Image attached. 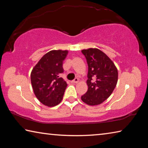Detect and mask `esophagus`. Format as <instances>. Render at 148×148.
Returning a JSON list of instances; mask_svg holds the SVG:
<instances>
[{"instance_id": "1", "label": "esophagus", "mask_w": 148, "mask_h": 148, "mask_svg": "<svg viewBox=\"0 0 148 148\" xmlns=\"http://www.w3.org/2000/svg\"><path fill=\"white\" fill-rule=\"evenodd\" d=\"M79 82V79L77 78V77H76L74 80H72V83H74V84H77V82Z\"/></svg>"}]
</instances>
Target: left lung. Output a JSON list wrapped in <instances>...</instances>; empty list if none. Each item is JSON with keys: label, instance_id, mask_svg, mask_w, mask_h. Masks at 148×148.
Returning a JSON list of instances; mask_svg holds the SVG:
<instances>
[{"label": "left lung", "instance_id": "obj_1", "mask_svg": "<svg viewBox=\"0 0 148 148\" xmlns=\"http://www.w3.org/2000/svg\"><path fill=\"white\" fill-rule=\"evenodd\" d=\"M88 64V89L81 99L90 106L99 105L111 95L118 79V72L113 61L97 48L82 50Z\"/></svg>", "mask_w": 148, "mask_h": 148}]
</instances>
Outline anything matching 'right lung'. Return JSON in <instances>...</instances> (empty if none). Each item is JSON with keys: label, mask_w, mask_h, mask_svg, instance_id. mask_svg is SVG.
Masks as SVG:
<instances>
[{"label": "right lung", "mask_w": 148, "mask_h": 148, "mask_svg": "<svg viewBox=\"0 0 148 148\" xmlns=\"http://www.w3.org/2000/svg\"><path fill=\"white\" fill-rule=\"evenodd\" d=\"M68 53L67 50H51L32 70L31 80L34 93L41 103L48 107L59 104L63 98L67 84L59 76L64 71L62 62Z\"/></svg>", "instance_id": "obj_1"}]
</instances>
